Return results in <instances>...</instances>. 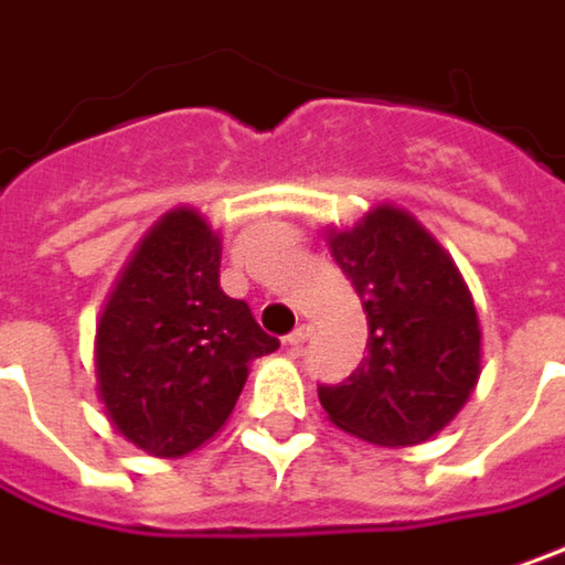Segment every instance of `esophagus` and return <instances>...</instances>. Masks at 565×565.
<instances>
[{
	"mask_svg": "<svg viewBox=\"0 0 565 565\" xmlns=\"http://www.w3.org/2000/svg\"><path fill=\"white\" fill-rule=\"evenodd\" d=\"M310 335H313V329H310L307 322H300V326H297V329H294V332H290L284 342H287V349L290 351H300L303 345H307V342H310Z\"/></svg>",
	"mask_w": 565,
	"mask_h": 565,
	"instance_id": "esophagus-1",
	"label": "esophagus"
}]
</instances>
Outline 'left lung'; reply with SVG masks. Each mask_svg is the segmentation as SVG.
Returning <instances> with one entry per match:
<instances>
[{"instance_id":"obj_1","label":"left lung","mask_w":565,"mask_h":565,"mask_svg":"<svg viewBox=\"0 0 565 565\" xmlns=\"http://www.w3.org/2000/svg\"><path fill=\"white\" fill-rule=\"evenodd\" d=\"M329 249L367 313V358L319 383L329 418L361 441L406 448L441 431L480 381V319L448 252L413 216L377 207Z\"/></svg>"}]
</instances>
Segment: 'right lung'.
Here are the masks:
<instances>
[{"label":"right lung","mask_w":565,"mask_h":565,"mask_svg":"<svg viewBox=\"0 0 565 565\" xmlns=\"http://www.w3.org/2000/svg\"><path fill=\"white\" fill-rule=\"evenodd\" d=\"M281 345L220 287V239L194 211L150 230L98 322V396L152 457L201 448L230 418L249 361Z\"/></svg>","instance_id":"obj_1"}]
</instances>
